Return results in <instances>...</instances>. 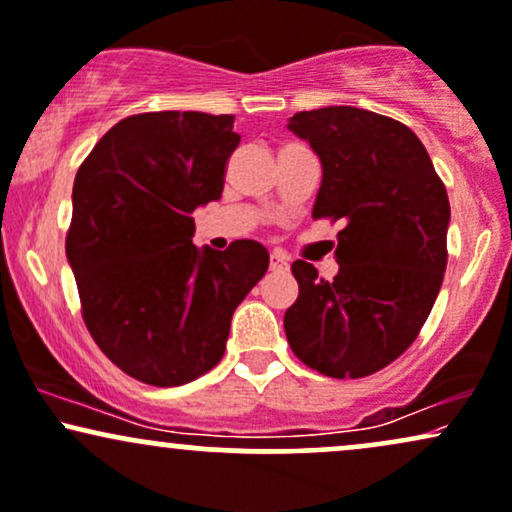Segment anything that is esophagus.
Segmentation results:
<instances>
[{"label":"esophagus","mask_w":512,"mask_h":512,"mask_svg":"<svg viewBox=\"0 0 512 512\" xmlns=\"http://www.w3.org/2000/svg\"><path fill=\"white\" fill-rule=\"evenodd\" d=\"M286 267H288L286 255L279 250H274L272 255H269V269H272V272H281V269H286Z\"/></svg>","instance_id":"1"}]
</instances>
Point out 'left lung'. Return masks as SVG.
<instances>
[{
  "instance_id": "1",
  "label": "left lung",
  "mask_w": 512,
  "mask_h": 512,
  "mask_svg": "<svg viewBox=\"0 0 512 512\" xmlns=\"http://www.w3.org/2000/svg\"><path fill=\"white\" fill-rule=\"evenodd\" d=\"M322 162L312 217L343 219L334 281L295 260L298 300L283 329L307 367L360 379L412 346L439 295L451 221L448 193L405 123L357 107L291 116Z\"/></svg>"
}]
</instances>
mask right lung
<instances>
[{"label":"right lung","mask_w":512,"mask_h":512,"mask_svg":"<svg viewBox=\"0 0 512 512\" xmlns=\"http://www.w3.org/2000/svg\"><path fill=\"white\" fill-rule=\"evenodd\" d=\"M240 143L231 114L147 112L109 128L73 181L66 257L90 336L128 377L181 386L221 360L231 317L269 267L255 240L193 245Z\"/></svg>","instance_id":"obj_1"}]
</instances>
